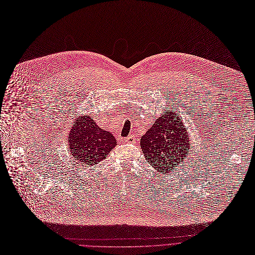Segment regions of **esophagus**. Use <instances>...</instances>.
<instances>
[{"label": "esophagus", "mask_w": 255, "mask_h": 255, "mask_svg": "<svg viewBox=\"0 0 255 255\" xmlns=\"http://www.w3.org/2000/svg\"><path fill=\"white\" fill-rule=\"evenodd\" d=\"M125 140H126L127 142H129V143H134V142L136 141V136H135L134 134H131V135L127 136Z\"/></svg>", "instance_id": "obj_1"}]
</instances>
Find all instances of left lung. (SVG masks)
<instances>
[{
  "label": "left lung",
  "mask_w": 255,
  "mask_h": 255,
  "mask_svg": "<svg viewBox=\"0 0 255 255\" xmlns=\"http://www.w3.org/2000/svg\"><path fill=\"white\" fill-rule=\"evenodd\" d=\"M190 146L189 133L174 110L160 116L140 138V148L146 160L162 174L179 167Z\"/></svg>",
  "instance_id": "1"
}]
</instances>
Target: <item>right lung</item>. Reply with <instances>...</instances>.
Segmentation results:
<instances>
[{
  "label": "right lung",
  "mask_w": 255,
  "mask_h": 255,
  "mask_svg": "<svg viewBox=\"0 0 255 255\" xmlns=\"http://www.w3.org/2000/svg\"><path fill=\"white\" fill-rule=\"evenodd\" d=\"M69 143L73 157L88 167L106 158L117 146L114 135L98 127L90 116L80 117L75 122Z\"/></svg>",
  "instance_id": "add662e5"
}]
</instances>
